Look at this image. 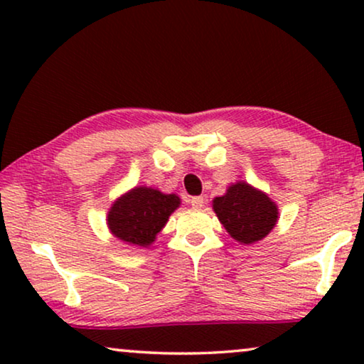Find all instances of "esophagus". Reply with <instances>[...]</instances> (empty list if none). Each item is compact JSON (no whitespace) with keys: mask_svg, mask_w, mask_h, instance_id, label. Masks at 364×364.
Returning <instances> with one entry per match:
<instances>
[{"mask_svg":"<svg viewBox=\"0 0 364 364\" xmlns=\"http://www.w3.org/2000/svg\"><path fill=\"white\" fill-rule=\"evenodd\" d=\"M203 203H205V198H203L202 196H197V197H192L191 198V205L193 208H202Z\"/></svg>","mask_w":364,"mask_h":364,"instance_id":"obj_1","label":"esophagus"}]
</instances>
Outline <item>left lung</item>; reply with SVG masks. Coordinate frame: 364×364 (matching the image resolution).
Listing matches in <instances>:
<instances>
[{"label": "left lung", "mask_w": 364, "mask_h": 364, "mask_svg": "<svg viewBox=\"0 0 364 364\" xmlns=\"http://www.w3.org/2000/svg\"><path fill=\"white\" fill-rule=\"evenodd\" d=\"M213 210L225 230L240 243H255L265 238L277 225V203L247 182H237L225 196L213 198Z\"/></svg>", "instance_id": "obj_1"}]
</instances>
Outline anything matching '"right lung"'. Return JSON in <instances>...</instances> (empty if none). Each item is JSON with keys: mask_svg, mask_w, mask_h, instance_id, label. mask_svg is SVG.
<instances>
[{"mask_svg": "<svg viewBox=\"0 0 364 364\" xmlns=\"http://www.w3.org/2000/svg\"><path fill=\"white\" fill-rule=\"evenodd\" d=\"M178 205L181 198L176 193L134 187L109 208L107 227L114 237L129 245L149 247Z\"/></svg>", "mask_w": 364, "mask_h": 364, "instance_id": "add662e5", "label": "right lung"}]
</instances>
